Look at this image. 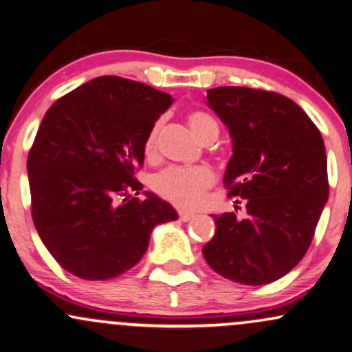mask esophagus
Here are the masks:
<instances>
[{
  "instance_id": "34e87169",
  "label": "esophagus",
  "mask_w": 352,
  "mask_h": 352,
  "mask_svg": "<svg viewBox=\"0 0 352 352\" xmlns=\"http://www.w3.org/2000/svg\"><path fill=\"white\" fill-rule=\"evenodd\" d=\"M180 221H190V219L195 218L193 211H179Z\"/></svg>"
}]
</instances>
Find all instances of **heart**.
Instances as JSON below:
<instances>
[{"instance_id": "heart-1", "label": "heart", "mask_w": 352, "mask_h": 352, "mask_svg": "<svg viewBox=\"0 0 352 352\" xmlns=\"http://www.w3.org/2000/svg\"><path fill=\"white\" fill-rule=\"evenodd\" d=\"M190 128L203 142L214 141L219 134L218 122L205 111H192L187 116ZM160 121L155 122L144 139V155L154 159L159 147ZM214 172L206 165L195 167H167L152 179V188L164 200L180 208H193L200 205L203 195L214 184Z\"/></svg>"}]
</instances>
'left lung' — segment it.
<instances>
[{
  "label": "left lung",
  "instance_id": "left-lung-1",
  "mask_svg": "<svg viewBox=\"0 0 352 352\" xmlns=\"http://www.w3.org/2000/svg\"><path fill=\"white\" fill-rule=\"evenodd\" d=\"M206 98L231 133L224 187L238 205L244 201L245 218L234 211L213 217L217 232L203 256L230 280L275 282L303 259L328 201L323 138L308 114L280 93L218 87Z\"/></svg>",
  "mask_w": 352,
  "mask_h": 352
}]
</instances>
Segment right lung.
<instances>
[{
  "instance_id": "right-lung-1",
  "label": "right lung",
  "mask_w": 352,
  "mask_h": 352,
  "mask_svg": "<svg viewBox=\"0 0 352 352\" xmlns=\"http://www.w3.org/2000/svg\"><path fill=\"white\" fill-rule=\"evenodd\" d=\"M173 103L168 93L104 75L47 109L28 155L32 221L67 272L108 280L146 254L154 226L177 211L138 197L144 139Z\"/></svg>"
}]
</instances>
